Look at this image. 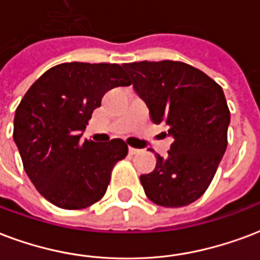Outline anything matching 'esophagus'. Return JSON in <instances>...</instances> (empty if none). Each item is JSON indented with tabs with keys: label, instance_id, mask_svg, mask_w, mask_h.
Returning <instances> with one entry per match:
<instances>
[{
	"label": "esophagus",
	"instance_id": "34e87169",
	"mask_svg": "<svg viewBox=\"0 0 260 260\" xmlns=\"http://www.w3.org/2000/svg\"><path fill=\"white\" fill-rule=\"evenodd\" d=\"M140 153V150H138V149H134V147H129V154H139Z\"/></svg>",
	"mask_w": 260,
	"mask_h": 260
}]
</instances>
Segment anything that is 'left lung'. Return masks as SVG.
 Here are the masks:
<instances>
[{"label": "left lung", "instance_id": "obj_1", "mask_svg": "<svg viewBox=\"0 0 260 260\" xmlns=\"http://www.w3.org/2000/svg\"><path fill=\"white\" fill-rule=\"evenodd\" d=\"M124 69L150 120L168 125L174 138L168 155L155 157L154 171L140 175L146 196L167 208L189 205L208 189L228 147L230 111L223 89L182 61H135Z\"/></svg>", "mask_w": 260, "mask_h": 260}]
</instances>
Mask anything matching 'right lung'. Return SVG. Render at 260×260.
I'll list each match as a JSON object with an SVG mask.
<instances>
[{
    "instance_id": "add662e5",
    "label": "right lung",
    "mask_w": 260,
    "mask_h": 260,
    "mask_svg": "<svg viewBox=\"0 0 260 260\" xmlns=\"http://www.w3.org/2000/svg\"><path fill=\"white\" fill-rule=\"evenodd\" d=\"M131 81L122 66L61 63L23 96L13 120L26 174L42 197L63 209H82L105 196L113 167L128 154L124 140H82L106 92Z\"/></svg>"
}]
</instances>
